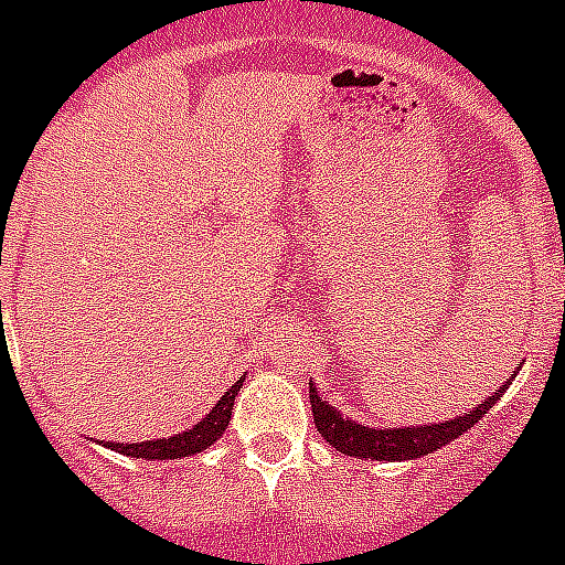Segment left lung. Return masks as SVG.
Returning a JSON list of instances; mask_svg holds the SVG:
<instances>
[{
	"mask_svg": "<svg viewBox=\"0 0 565 565\" xmlns=\"http://www.w3.org/2000/svg\"><path fill=\"white\" fill-rule=\"evenodd\" d=\"M520 369L513 371V374H520ZM511 380H508L505 386H499L490 397H484L476 409L461 412L452 420L429 426H365L362 420H351L333 403L324 401L322 394L316 392L313 380H310V406H313V420L319 435L330 447H337L339 452L354 458H371V461H415V458L429 456L435 449L447 447L452 438L465 435L470 426L479 424L481 417L493 409V403L505 394Z\"/></svg>",
	"mask_w": 565,
	"mask_h": 565,
	"instance_id": "1",
	"label": "left lung"
}]
</instances>
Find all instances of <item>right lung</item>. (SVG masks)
Returning a JSON list of instances; mask_svg holds the SVG:
<instances>
[{
  "label": "right lung",
  "mask_w": 565,
  "mask_h": 565,
  "mask_svg": "<svg viewBox=\"0 0 565 565\" xmlns=\"http://www.w3.org/2000/svg\"><path fill=\"white\" fill-rule=\"evenodd\" d=\"M243 374L237 380L235 386L226 388V394L220 397L214 406H211L209 415L203 420H196L191 429L185 433L171 435V438H153V441H139V444H118V441H107L104 447L116 449L121 456H130V458H148V461H164V458H185V456H196V452H203L209 449L211 444L217 441L220 435L226 433L228 420H232V406H235V397L237 392L243 388Z\"/></svg>",
  "instance_id": "add662e5"
}]
</instances>
